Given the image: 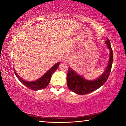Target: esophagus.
<instances>
[{
  "instance_id": "1",
  "label": "esophagus",
  "mask_w": 126,
  "mask_h": 126,
  "mask_svg": "<svg viewBox=\"0 0 126 126\" xmlns=\"http://www.w3.org/2000/svg\"><path fill=\"white\" fill-rule=\"evenodd\" d=\"M70 58L68 57L67 55H65L63 58V62H68V61H70Z\"/></svg>"
}]
</instances>
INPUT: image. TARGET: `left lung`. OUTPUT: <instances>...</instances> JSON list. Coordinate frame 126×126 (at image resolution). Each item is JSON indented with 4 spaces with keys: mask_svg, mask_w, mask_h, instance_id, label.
Returning a JSON list of instances; mask_svg holds the SVG:
<instances>
[{
    "mask_svg": "<svg viewBox=\"0 0 126 126\" xmlns=\"http://www.w3.org/2000/svg\"><path fill=\"white\" fill-rule=\"evenodd\" d=\"M105 44L107 45L108 48L110 50V58L105 71L96 79L89 80L84 79L81 76L78 75L69 67L67 75V84L71 91L79 95L87 94L98 89L106 82L112 67L113 51L109 39L105 42Z\"/></svg>",
    "mask_w": 126,
    "mask_h": 126,
    "instance_id": "8db88e82",
    "label": "left lung"
}]
</instances>
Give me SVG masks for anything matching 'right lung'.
<instances>
[{"mask_svg":"<svg viewBox=\"0 0 126 126\" xmlns=\"http://www.w3.org/2000/svg\"><path fill=\"white\" fill-rule=\"evenodd\" d=\"M60 63V62H58V63H55L43 76L40 77L38 79L32 80V81L23 79L22 78H21L16 73L15 71H14V72H15V74L19 79V80L23 85H25L26 87L29 89H31V90H33V91H38V90H41L46 88L48 86L50 82V80L52 75L56 70L57 68H58Z\"/></svg>","mask_w":126,"mask_h":126,"instance_id":"obj_1","label":"right lung"}]
</instances>
